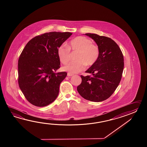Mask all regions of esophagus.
I'll list each match as a JSON object with an SVG mask.
<instances>
[{
    "label": "esophagus",
    "mask_w": 147,
    "mask_h": 147,
    "mask_svg": "<svg viewBox=\"0 0 147 147\" xmlns=\"http://www.w3.org/2000/svg\"><path fill=\"white\" fill-rule=\"evenodd\" d=\"M67 76H68V77H71V76H74V74H72L71 73H70V72H68V74H67Z\"/></svg>",
    "instance_id": "34e87169"
}]
</instances>
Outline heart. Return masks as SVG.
<instances>
[{
  "label": "heart",
  "mask_w": 147,
  "mask_h": 147,
  "mask_svg": "<svg viewBox=\"0 0 147 147\" xmlns=\"http://www.w3.org/2000/svg\"><path fill=\"white\" fill-rule=\"evenodd\" d=\"M77 52V60L69 63L63 69L71 73H78L88 66H92L96 63L99 56V49L97 45L92 44L87 38L79 36L70 41L68 47L61 45L57 49V55L60 62L66 65L71 59V53Z\"/></svg>",
  "instance_id": "obj_1"
}]
</instances>
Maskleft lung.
Instances as JSON below:
<instances>
[{"label": "left lung", "mask_w": 147, "mask_h": 147, "mask_svg": "<svg viewBox=\"0 0 147 147\" xmlns=\"http://www.w3.org/2000/svg\"><path fill=\"white\" fill-rule=\"evenodd\" d=\"M96 42L99 56L96 63L86 71L92 76H83L77 91L85 99L100 102L109 98L122 78L124 59L119 46L112 39L94 34H86Z\"/></svg>", "instance_id": "obj_1"}]
</instances>
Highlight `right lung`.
<instances>
[{
  "mask_svg": "<svg viewBox=\"0 0 147 147\" xmlns=\"http://www.w3.org/2000/svg\"><path fill=\"white\" fill-rule=\"evenodd\" d=\"M49 32L37 36L26 44L18 63V84L26 99L35 106L52 103L59 94L67 73H56L60 67L57 49L72 34Z\"/></svg>",
  "mask_w": 147,
  "mask_h": 147,
  "instance_id": "1",
  "label": "right lung"
}]
</instances>
